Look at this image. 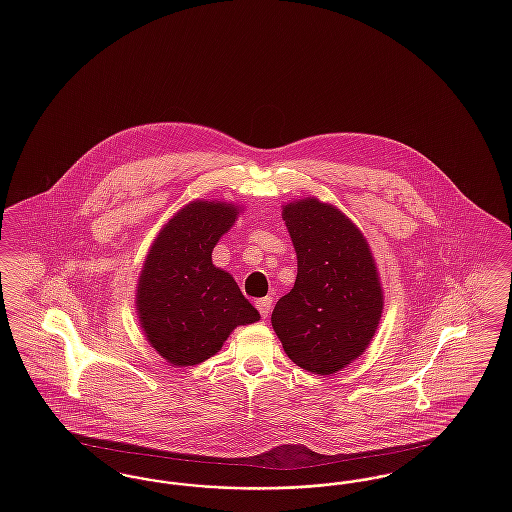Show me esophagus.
I'll list each match as a JSON object with an SVG mask.
<instances>
[{
    "label": "esophagus",
    "mask_w": 512,
    "mask_h": 512,
    "mask_svg": "<svg viewBox=\"0 0 512 512\" xmlns=\"http://www.w3.org/2000/svg\"><path fill=\"white\" fill-rule=\"evenodd\" d=\"M255 305H257V311L261 313V317L267 318L270 313V305H272V297H263Z\"/></svg>",
    "instance_id": "esophagus-1"
}]
</instances>
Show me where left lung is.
Wrapping results in <instances>:
<instances>
[{
	"label": "left lung",
	"mask_w": 512,
	"mask_h": 512,
	"mask_svg": "<svg viewBox=\"0 0 512 512\" xmlns=\"http://www.w3.org/2000/svg\"><path fill=\"white\" fill-rule=\"evenodd\" d=\"M295 255L292 292L272 328L293 363L330 376L365 353L382 318L384 292L363 232L334 205L305 197L284 205Z\"/></svg>",
	"instance_id": "8db88e82"
}]
</instances>
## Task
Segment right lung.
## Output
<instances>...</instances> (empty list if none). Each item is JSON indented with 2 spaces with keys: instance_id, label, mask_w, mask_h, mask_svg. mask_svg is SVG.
Returning a JSON list of instances; mask_svg holds the SVG:
<instances>
[{
  "instance_id": "1",
  "label": "right lung",
  "mask_w": 512,
  "mask_h": 512,
  "mask_svg": "<svg viewBox=\"0 0 512 512\" xmlns=\"http://www.w3.org/2000/svg\"><path fill=\"white\" fill-rule=\"evenodd\" d=\"M238 215V205L197 199L161 228L147 251L136 313L149 345L172 366L207 361L236 326L261 318L232 274L211 259Z\"/></svg>"
}]
</instances>
